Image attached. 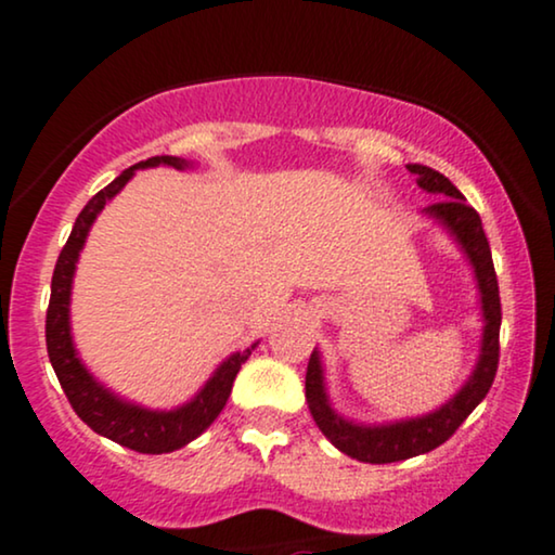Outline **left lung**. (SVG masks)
Wrapping results in <instances>:
<instances>
[{"label":"left lung","instance_id":"1","mask_svg":"<svg viewBox=\"0 0 555 555\" xmlns=\"http://www.w3.org/2000/svg\"><path fill=\"white\" fill-rule=\"evenodd\" d=\"M406 171L415 173L417 186L423 192L438 196L435 205L425 207L423 212L430 220L448 230V235L459 243L468 263H472L476 286H479L481 299V348L479 361L468 376V382L455 395L440 404L438 410L427 412L420 417L395 420V423L363 425L343 417L333 404H330L325 389V369H322L320 350L314 348L307 363L305 395L314 423L322 435L350 459L363 461V464H395V461L412 459V455L430 453L433 448L443 446L451 435L459 430L461 423L472 415L476 404L492 389L496 363H500V325H502V305L500 286H496V273L489 241L483 235L481 217L474 207L466 205L464 194L448 181L443 173L430 166L406 164Z\"/></svg>","mask_w":555,"mask_h":555}]
</instances>
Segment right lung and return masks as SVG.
Instances as JSON below:
<instances>
[{"mask_svg": "<svg viewBox=\"0 0 555 555\" xmlns=\"http://www.w3.org/2000/svg\"><path fill=\"white\" fill-rule=\"evenodd\" d=\"M153 166H173V168H189L192 164L177 156H153L149 160H140V164L125 168L112 184H107L102 192H96L87 202V207L81 209L76 217L72 235H68L66 245H63L59 261H55L53 282H51V301H48V314H46V346H48V359L59 376L63 391H66L68 402H72L74 412L87 423L91 430L104 435V438L115 440L130 451L138 453H171L192 443L194 438H199L209 425L215 423V417L220 415L222 406H225L230 391H233V382L237 371L245 361H248L250 348L237 350V353L228 356L220 366L215 369V374L207 378V384L196 395L189 399L186 404L173 406V410H149V406L128 402L120 395L104 387L102 382H96L89 374V369L83 366L74 346L72 335V284L76 273V261L87 243V235L91 225H94L96 215L102 212L104 205L115 194L122 192V186L135 177L138 168H153Z\"/></svg>", "mask_w": 555, "mask_h": 555, "instance_id": "obj_1", "label": "right lung"}]
</instances>
